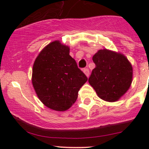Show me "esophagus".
I'll use <instances>...</instances> for the list:
<instances>
[{
	"instance_id": "obj_1",
	"label": "esophagus",
	"mask_w": 149,
	"mask_h": 149,
	"mask_svg": "<svg viewBox=\"0 0 149 149\" xmlns=\"http://www.w3.org/2000/svg\"><path fill=\"white\" fill-rule=\"evenodd\" d=\"M83 71H84V73L86 74V76H87V77L89 76V70H88V68H84L83 70Z\"/></svg>"
}]
</instances>
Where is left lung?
Wrapping results in <instances>:
<instances>
[{"label": "left lung", "mask_w": 149, "mask_h": 149, "mask_svg": "<svg viewBox=\"0 0 149 149\" xmlns=\"http://www.w3.org/2000/svg\"><path fill=\"white\" fill-rule=\"evenodd\" d=\"M96 67L88 78L97 95L107 102L118 101L128 90L133 68L124 55L108 49H100L93 56Z\"/></svg>", "instance_id": "8db88e82"}]
</instances>
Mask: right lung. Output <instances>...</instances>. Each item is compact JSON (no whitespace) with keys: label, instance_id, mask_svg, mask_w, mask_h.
<instances>
[{"label":"right lung","instance_id":"add662e5","mask_svg":"<svg viewBox=\"0 0 149 149\" xmlns=\"http://www.w3.org/2000/svg\"><path fill=\"white\" fill-rule=\"evenodd\" d=\"M88 80L69 55V47L55 41L46 46L34 61L32 84L45 106L65 111L76 101L81 87Z\"/></svg>","mask_w":149,"mask_h":149}]
</instances>
